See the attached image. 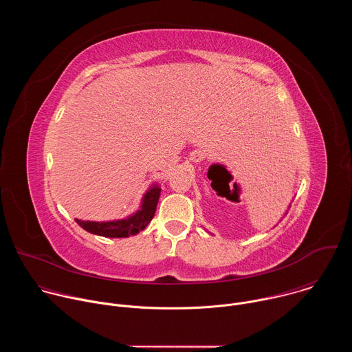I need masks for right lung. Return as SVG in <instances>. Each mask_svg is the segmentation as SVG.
<instances>
[{"mask_svg": "<svg viewBox=\"0 0 352 352\" xmlns=\"http://www.w3.org/2000/svg\"><path fill=\"white\" fill-rule=\"evenodd\" d=\"M162 188L160 185L155 184L152 185L143 199H142V205L140 210H138L135 214L122 219V220H116V221H82L75 219V221L87 232L96 234V235H102L106 238H128L131 235H136L139 231H143L147 224L152 221L157 202L160 197Z\"/></svg>", "mask_w": 352, "mask_h": 352, "instance_id": "add662e5", "label": "right lung"}]
</instances>
